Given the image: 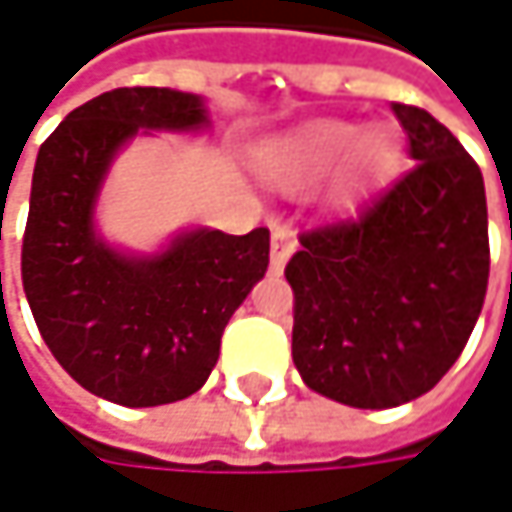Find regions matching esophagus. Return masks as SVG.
Wrapping results in <instances>:
<instances>
[{
	"label": "esophagus",
	"instance_id": "obj_1",
	"mask_svg": "<svg viewBox=\"0 0 512 512\" xmlns=\"http://www.w3.org/2000/svg\"><path fill=\"white\" fill-rule=\"evenodd\" d=\"M293 249H296V234L281 228V225H272V269L275 272L284 269V263H287V257L293 255Z\"/></svg>",
	"mask_w": 512,
	"mask_h": 512
}]
</instances>
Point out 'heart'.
I'll use <instances>...</instances> for the list:
<instances>
[{
    "instance_id": "heart-1",
    "label": "heart",
    "mask_w": 512,
    "mask_h": 512,
    "mask_svg": "<svg viewBox=\"0 0 512 512\" xmlns=\"http://www.w3.org/2000/svg\"><path fill=\"white\" fill-rule=\"evenodd\" d=\"M391 154L394 148L385 133H364L347 121H314L266 145L260 171L275 186L305 189L323 183L350 162V186H356L385 168Z\"/></svg>"
}]
</instances>
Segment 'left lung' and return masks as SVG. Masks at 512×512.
I'll return each mask as SVG.
<instances>
[{
    "instance_id": "obj_1",
    "label": "left lung",
    "mask_w": 512,
    "mask_h": 512,
    "mask_svg": "<svg viewBox=\"0 0 512 512\" xmlns=\"http://www.w3.org/2000/svg\"><path fill=\"white\" fill-rule=\"evenodd\" d=\"M391 109L415 165L356 216L302 231L284 266L296 370L317 394L356 409L427 394L465 350L489 281L477 162L430 112Z\"/></svg>"
}]
</instances>
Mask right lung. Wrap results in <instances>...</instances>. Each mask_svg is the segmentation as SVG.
I'll return each mask as SVG.
<instances>
[{
  "mask_svg": "<svg viewBox=\"0 0 512 512\" xmlns=\"http://www.w3.org/2000/svg\"><path fill=\"white\" fill-rule=\"evenodd\" d=\"M207 124L195 94L115 88L73 109L41 145L23 234V290L55 361L91 394L162 406L195 394L222 332L269 263V231H192L133 260L94 237L91 207L118 148L139 130Z\"/></svg>",
  "mask_w": 512,
  "mask_h": 512,
  "instance_id": "obj_1",
  "label": "right lung"
}]
</instances>
